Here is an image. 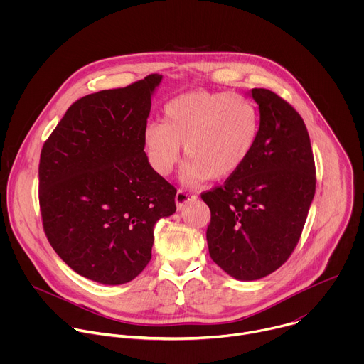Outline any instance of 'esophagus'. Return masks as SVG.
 I'll return each instance as SVG.
<instances>
[{
  "mask_svg": "<svg viewBox=\"0 0 364 364\" xmlns=\"http://www.w3.org/2000/svg\"><path fill=\"white\" fill-rule=\"evenodd\" d=\"M196 198H197L196 194L187 193V191H184V190H178L177 194H176V205H177V210H181L187 203L194 201Z\"/></svg>",
  "mask_w": 364,
  "mask_h": 364,
  "instance_id": "obj_1",
  "label": "esophagus"
}]
</instances>
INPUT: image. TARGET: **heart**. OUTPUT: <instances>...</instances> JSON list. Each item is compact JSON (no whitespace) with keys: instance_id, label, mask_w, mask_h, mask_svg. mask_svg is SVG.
Instances as JSON below:
<instances>
[{"instance_id":"obj_1","label":"heart","mask_w":364,"mask_h":364,"mask_svg":"<svg viewBox=\"0 0 364 364\" xmlns=\"http://www.w3.org/2000/svg\"><path fill=\"white\" fill-rule=\"evenodd\" d=\"M259 127V112L249 99L197 89L167 102L164 124H146L142 141L149 166L160 176L173 171L184 145L188 160L180 181L196 187L237 173L253 152Z\"/></svg>"}]
</instances>
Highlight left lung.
<instances>
[{
	"mask_svg": "<svg viewBox=\"0 0 364 364\" xmlns=\"http://www.w3.org/2000/svg\"><path fill=\"white\" fill-rule=\"evenodd\" d=\"M259 136L242 168L223 187L201 194L212 220L213 261L239 281L277 271L296 246L316 194V166L299 114L268 89H252Z\"/></svg>",
	"mask_w": 364,
	"mask_h": 364,
	"instance_id": "left-lung-1",
	"label": "left lung"
}]
</instances>
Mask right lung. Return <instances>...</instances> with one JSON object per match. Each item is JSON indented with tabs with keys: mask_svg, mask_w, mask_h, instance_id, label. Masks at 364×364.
Listing matches in <instances>:
<instances>
[{
	"mask_svg": "<svg viewBox=\"0 0 364 364\" xmlns=\"http://www.w3.org/2000/svg\"><path fill=\"white\" fill-rule=\"evenodd\" d=\"M154 73L76 100L44 142L38 198L46 236L76 274L103 285L136 278L154 226L176 212V188L149 166L142 132Z\"/></svg>",
	"mask_w": 364,
	"mask_h": 364,
	"instance_id": "right-lung-1",
	"label": "right lung"
}]
</instances>
